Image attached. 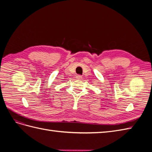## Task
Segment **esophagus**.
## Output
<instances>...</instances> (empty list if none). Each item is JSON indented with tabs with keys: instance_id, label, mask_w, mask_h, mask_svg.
<instances>
[{
	"instance_id": "34e87169",
	"label": "esophagus",
	"mask_w": 152,
	"mask_h": 152,
	"mask_svg": "<svg viewBox=\"0 0 152 152\" xmlns=\"http://www.w3.org/2000/svg\"><path fill=\"white\" fill-rule=\"evenodd\" d=\"M76 79H77V80H80V79H82V76L80 75H77L76 76Z\"/></svg>"
}]
</instances>
